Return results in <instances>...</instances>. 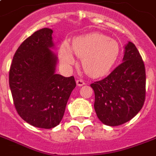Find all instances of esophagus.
Returning <instances> with one entry per match:
<instances>
[{
    "label": "esophagus",
    "instance_id": "34e87169",
    "mask_svg": "<svg viewBox=\"0 0 156 156\" xmlns=\"http://www.w3.org/2000/svg\"><path fill=\"white\" fill-rule=\"evenodd\" d=\"M76 83H77V85H78V87H82L85 84V82H84L83 79H78V80L76 81Z\"/></svg>",
    "mask_w": 156,
    "mask_h": 156
}]
</instances>
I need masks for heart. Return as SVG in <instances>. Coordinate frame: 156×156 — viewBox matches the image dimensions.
Segmentation results:
<instances>
[{
	"mask_svg": "<svg viewBox=\"0 0 156 156\" xmlns=\"http://www.w3.org/2000/svg\"><path fill=\"white\" fill-rule=\"evenodd\" d=\"M74 55L83 59L84 71L89 76L99 78L106 75L120 55V46L115 39L99 33H91L73 39L71 46L65 43L59 50V57L65 65L75 64Z\"/></svg>",
	"mask_w": 156,
	"mask_h": 156,
	"instance_id": "b5f03b06",
	"label": "heart"
}]
</instances>
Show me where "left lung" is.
<instances>
[{"instance_id":"left-lung-1","label":"left lung","mask_w":156,"mask_h":156,"mask_svg":"<svg viewBox=\"0 0 156 156\" xmlns=\"http://www.w3.org/2000/svg\"><path fill=\"white\" fill-rule=\"evenodd\" d=\"M123 60L106 78L91 84L97 117L109 126L131 120L141 110L146 98L144 62L131 41L126 45Z\"/></svg>"}]
</instances>
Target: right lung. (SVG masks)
Wrapping results in <instances>:
<instances>
[{
  "instance_id": "add662e5",
  "label": "right lung",
  "mask_w": 156,
  "mask_h": 156,
  "mask_svg": "<svg viewBox=\"0 0 156 156\" xmlns=\"http://www.w3.org/2000/svg\"><path fill=\"white\" fill-rule=\"evenodd\" d=\"M50 28H41L23 41L13 57L9 83L14 105L23 119L37 128L49 129L60 123L70 94L76 87L73 76L55 73L57 57Z\"/></svg>"
}]
</instances>
